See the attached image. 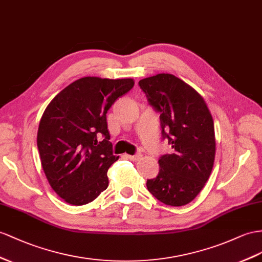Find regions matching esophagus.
Wrapping results in <instances>:
<instances>
[{"label": "esophagus", "instance_id": "34e87169", "mask_svg": "<svg viewBox=\"0 0 262 262\" xmlns=\"http://www.w3.org/2000/svg\"><path fill=\"white\" fill-rule=\"evenodd\" d=\"M127 158L133 160V162H137V160H139L140 158H142V155L140 154H137V155H127Z\"/></svg>", "mask_w": 262, "mask_h": 262}]
</instances>
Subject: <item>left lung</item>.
<instances>
[{
    "label": "left lung",
    "mask_w": 262,
    "mask_h": 262,
    "mask_svg": "<svg viewBox=\"0 0 262 262\" xmlns=\"http://www.w3.org/2000/svg\"><path fill=\"white\" fill-rule=\"evenodd\" d=\"M149 104L160 113L164 138L172 152L158 160V176L147 189L165 205L180 207L197 197L209 179L216 155L213 119L205 99L172 74L139 80Z\"/></svg>",
    "instance_id": "1"
}]
</instances>
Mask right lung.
<instances>
[{
  "label": "right lung",
  "mask_w": 262,
  "mask_h": 262,
  "mask_svg": "<svg viewBox=\"0 0 262 262\" xmlns=\"http://www.w3.org/2000/svg\"><path fill=\"white\" fill-rule=\"evenodd\" d=\"M133 78L82 77L46 107L37 130V148L46 178L67 204L92 203L108 187V170L118 159L106 114L134 87Z\"/></svg>",
  "instance_id": "right-lung-1"
}]
</instances>
